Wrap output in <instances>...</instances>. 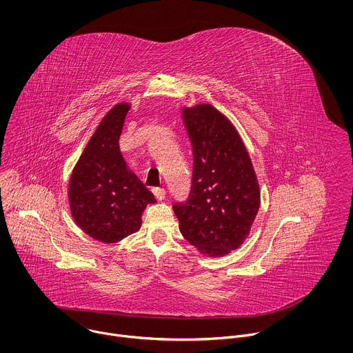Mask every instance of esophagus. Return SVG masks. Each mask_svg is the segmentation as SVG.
<instances>
[{
	"mask_svg": "<svg viewBox=\"0 0 353 353\" xmlns=\"http://www.w3.org/2000/svg\"><path fill=\"white\" fill-rule=\"evenodd\" d=\"M153 194H154V197L157 199V200H164V197H165V190L163 189V188H153Z\"/></svg>",
	"mask_w": 353,
	"mask_h": 353,
	"instance_id": "1",
	"label": "esophagus"
}]
</instances>
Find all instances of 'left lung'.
<instances>
[{"label":"left lung","mask_w":353,"mask_h":353,"mask_svg":"<svg viewBox=\"0 0 353 353\" xmlns=\"http://www.w3.org/2000/svg\"><path fill=\"white\" fill-rule=\"evenodd\" d=\"M193 147L192 188L175 202L183 238L209 256H223L248 238L259 209L252 159L234 125L213 105L183 107Z\"/></svg>","instance_id":"8db88e82"}]
</instances>
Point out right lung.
<instances>
[{"label":"right lung","instance_id":"add662e5","mask_svg":"<svg viewBox=\"0 0 353 353\" xmlns=\"http://www.w3.org/2000/svg\"><path fill=\"white\" fill-rule=\"evenodd\" d=\"M130 105L115 104L101 119L81 153L69 182L74 223L91 238L115 243L137 232L153 194L132 172L119 151V137Z\"/></svg>","mask_w":353,"mask_h":353}]
</instances>
